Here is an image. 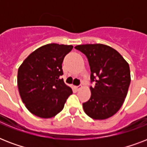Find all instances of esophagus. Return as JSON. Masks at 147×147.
Listing matches in <instances>:
<instances>
[{"instance_id": "esophagus-1", "label": "esophagus", "mask_w": 147, "mask_h": 147, "mask_svg": "<svg viewBox=\"0 0 147 147\" xmlns=\"http://www.w3.org/2000/svg\"><path fill=\"white\" fill-rule=\"evenodd\" d=\"M82 88V85H79V86H77V87H76V88L77 91H79V90H80Z\"/></svg>"}]
</instances>
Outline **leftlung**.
Masks as SVG:
<instances>
[{
  "instance_id": "8db88e82",
  "label": "left lung",
  "mask_w": 147,
  "mask_h": 147,
  "mask_svg": "<svg viewBox=\"0 0 147 147\" xmlns=\"http://www.w3.org/2000/svg\"><path fill=\"white\" fill-rule=\"evenodd\" d=\"M86 55L91 69V98L83 103L85 114L94 120L109 118L118 111L130 84V67L117 50L104 44L75 47Z\"/></svg>"
}]
</instances>
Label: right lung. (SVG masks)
<instances>
[{"label": "right lung", "instance_id": "right-lung-1", "mask_svg": "<svg viewBox=\"0 0 147 147\" xmlns=\"http://www.w3.org/2000/svg\"><path fill=\"white\" fill-rule=\"evenodd\" d=\"M71 45L50 43L27 56L17 72V85L22 101L29 111L41 118L59 114L72 90L65 84L62 64L72 49Z\"/></svg>", "mask_w": 147, "mask_h": 147}]
</instances>
